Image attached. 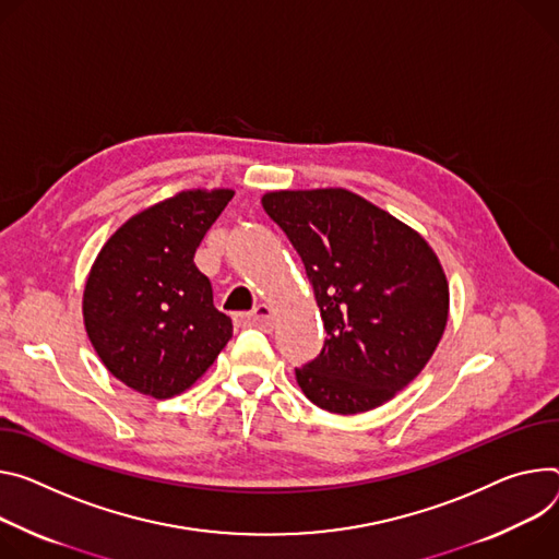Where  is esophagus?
I'll use <instances>...</instances> for the list:
<instances>
[{
    "mask_svg": "<svg viewBox=\"0 0 559 559\" xmlns=\"http://www.w3.org/2000/svg\"><path fill=\"white\" fill-rule=\"evenodd\" d=\"M234 321L238 328H259V330L270 332L274 328V310L270 306H265V302H261L259 308H253V312L236 314Z\"/></svg>",
    "mask_w": 559,
    "mask_h": 559,
    "instance_id": "34e87169",
    "label": "esophagus"
}]
</instances>
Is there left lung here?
Returning <instances> with one entry per match:
<instances>
[{"mask_svg": "<svg viewBox=\"0 0 559 559\" xmlns=\"http://www.w3.org/2000/svg\"><path fill=\"white\" fill-rule=\"evenodd\" d=\"M267 216L306 265L328 332L296 368L314 405L334 415L379 408L430 361L448 323V281L426 238L341 187L267 191Z\"/></svg>", "mask_w": 559, "mask_h": 559, "instance_id": "8db88e82", "label": "left lung"}]
</instances>
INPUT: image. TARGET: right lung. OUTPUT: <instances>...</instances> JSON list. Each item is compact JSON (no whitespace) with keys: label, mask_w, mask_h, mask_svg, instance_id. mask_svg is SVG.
Listing matches in <instances>:
<instances>
[{"label":"right lung","mask_w":559,"mask_h":559,"mask_svg":"<svg viewBox=\"0 0 559 559\" xmlns=\"http://www.w3.org/2000/svg\"><path fill=\"white\" fill-rule=\"evenodd\" d=\"M231 189H187L131 216L99 249L82 298L105 368L131 390L169 399L191 388L231 338L193 253Z\"/></svg>","instance_id":"obj_1"}]
</instances>
